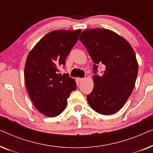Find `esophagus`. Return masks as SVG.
I'll return each instance as SVG.
<instances>
[{"label":"esophagus","instance_id":"34e87169","mask_svg":"<svg viewBox=\"0 0 153 153\" xmlns=\"http://www.w3.org/2000/svg\"><path fill=\"white\" fill-rule=\"evenodd\" d=\"M76 79H77V81H79V82H81V81H82L84 79H83V78H77Z\"/></svg>","mask_w":153,"mask_h":153}]
</instances>
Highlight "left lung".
Listing matches in <instances>:
<instances>
[{
  "instance_id": "left-lung-1",
  "label": "left lung",
  "mask_w": 153,
  "mask_h": 153,
  "mask_svg": "<svg viewBox=\"0 0 153 153\" xmlns=\"http://www.w3.org/2000/svg\"><path fill=\"white\" fill-rule=\"evenodd\" d=\"M79 40L86 48L94 64L93 91L87 100L94 111L102 115L118 111L132 93L138 74L134 51L126 39L104 28L88 29ZM105 68L97 74L99 65Z\"/></svg>"
}]
</instances>
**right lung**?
I'll use <instances>...</instances> for the list:
<instances>
[{"label":"right lung","instance_id":"right-lung-1","mask_svg":"<svg viewBox=\"0 0 153 153\" xmlns=\"http://www.w3.org/2000/svg\"><path fill=\"white\" fill-rule=\"evenodd\" d=\"M81 30H53L43 37L29 53L24 79L30 100L37 110L55 117L66 108L70 93L76 89L74 79L58 74V68L78 41Z\"/></svg>","mask_w":153,"mask_h":153}]
</instances>
